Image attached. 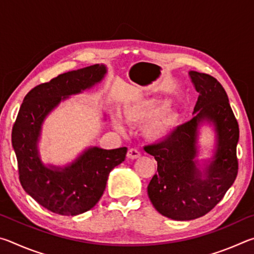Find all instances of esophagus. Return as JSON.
Listing matches in <instances>:
<instances>
[{"label": "esophagus", "mask_w": 254, "mask_h": 254, "mask_svg": "<svg viewBox=\"0 0 254 254\" xmlns=\"http://www.w3.org/2000/svg\"><path fill=\"white\" fill-rule=\"evenodd\" d=\"M127 157L128 159H132V160H133V159H137L140 157V151H139V150L134 149V148L128 149V151L127 153Z\"/></svg>", "instance_id": "1"}]
</instances>
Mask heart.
Masks as SVG:
<instances>
[{
  "instance_id": "heart-1",
  "label": "heart",
  "mask_w": 254,
  "mask_h": 254,
  "mask_svg": "<svg viewBox=\"0 0 254 254\" xmlns=\"http://www.w3.org/2000/svg\"><path fill=\"white\" fill-rule=\"evenodd\" d=\"M162 106L163 102L153 98H136L123 105L122 114L126 122L132 126L147 122L144 126V135L150 141L160 142L169 136L178 121V114L174 112L157 115ZM112 124L118 131L124 130V124L118 114L112 115Z\"/></svg>"
}]
</instances>
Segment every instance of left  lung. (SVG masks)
Listing matches in <instances>:
<instances>
[{"instance_id":"left-lung-1","label":"left lung","mask_w":254,"mask_h":254,"mask_svg":"<svg viewBox=\"0 0 254 254\" xmlns=\"http://www.w3.org/2000/svg\"><path fill=\"white\" fill-rule=\"evenodd\" d=\"M197 92L194 117L161 143L144 150L158 162L148 195L159 213L175 221L195 220L220 203L238 175L239 124L225 89L213 76L189 70ZM209 124L215 133L210 158L198 159L199 127Z\"/></svg>"}]
</instances>
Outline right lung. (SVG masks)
Wrapping results in <instances>:
<instances>
[{"instance_id": "1", "label": "right lung", "mask_w": 254, "mask_h": 254, "mask_svg": "<svg viewBox=\"0 0 254 254\" xmlns=\"http://www.w3.org/2000/svg\"><path fill=\"white\" fill-rule=\"evenodd\" d=\"M103 64L65 72L40 84L25 95L12 128V147L23 189L53 213L75 216L93 208L105 190L109 175L126 159L127 148L88 147L66 166L46 165L39 141L46 118L60 103L101 83Z\"/></svg>"}]
</instances>
